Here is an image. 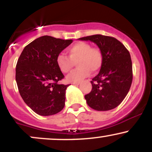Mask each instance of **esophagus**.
<instances>
[{"instance_id": "1", "label": "esophagus", "mask_w": 152, "mask_h": 152, "mask_svg": "<svg viewBox=\"0 0 152 152\" xmlns=\"http://www.w3.org/2000/svg\"><path fill=\"white\" fill-rule=\"evenodd\" d=\"M80 83H81L80 81H77V82H73L72 83L74 85H78V84H80Z\"/></svg>"}]
</instances>
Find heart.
Wrapping results in <instances>:
<instances>
[{
  "label": "heart",
  "mask_w": 152,
  "mask_h": 152,
  "mask_svg": "<svg viewBox=\"0 0 152 152\" xmlns=\"http://www.w3.org/2000/svg\"><path fill=\"white\" fill-rule=\"evenodd\" d=\"M68 56L63 53L56 56V62L59 70L64 74L70 72L77 63L78 68L67 76L69 82H77L93 73L100 70L104 56L98 47H91L90 43L80 41L67 49Z\"/></svg>",
  "instance_id": "obj_1"
}]
</instances>
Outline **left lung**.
<instances>
[{
	"instance_id": "obj_1",
	"label": "left lung",
	"mask_w": 152,
	"mask_h": 152,
	"mask_svg": "<svg viewBox=\"0 0 152 152\" xmlns=\"http://www.w3.org/2000/svg\"><path fill=\"white\" fill-rule=\"evenodd\" d=\"M95 43L102 50L104 61L99 74L91 81L92 89L85 95L86 103L96 111H109L118 106L130 89L133 79L129 50L116 38L102 35L80 38Z\"/></svg>"
}]
</instances>
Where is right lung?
I'll list each match as a JSON object with an SVG mask.
<instances>
[{"label": "right lung", "instance_id": "1", "mask_svg": "<svg viewBox=\"0 0 152 152\" xmlns=\"http://www.w3.org/2000/svg\"><path fill=\"white\" fill-rule=\"evenodd\" d=\"M72 41L43 36L27 45L20 55L15 68L19 93L38 115L50 116L64 109L69 85L58 83L64 76L56 59Z\"/></svg>", "mask_w": 152, "mask_h": 152}]
</instances>
